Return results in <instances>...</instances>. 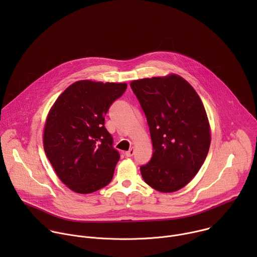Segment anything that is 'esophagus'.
Masks as SVG:
<instances>
[{"label": "esophagus", "mask_w": 257, "mask_h": 257, "mask_svg": "<svg viewBox=\"0 0 257 257\" xmlns=\"http://www.w3.org/2000/svg\"><path fill=\"white\" fill-rule=\"evenodd\" d=\"M125 155H126L127 158H131V157L134 155V148H131L128 152H126Z\"/></svg>", "instance_id": "1"}]
</instances>
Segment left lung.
<instances>
[{
    "instance_id": "left-lung-1",
    "label": "left lung",
    "mask_w": 257,
    "mask_h": 257,
    "mask_svg": "<svg viewBox=\"0 0 257 257\" xmlns=\"http://www.w3.org/2000/svg\"><path fill=\"white\" fill-rule=\"evenodd\" d=\"M130 86L146 117L154 146L152 160L140 167L142 178L158 191H177L197 174L209 150L203 103L178 75L134 80Z\"/></svg>"
}]
</instances>
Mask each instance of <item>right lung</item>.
<instances>
[{"mask_svg":"<svg viewBox=\"0 0 257 257\" xmlns=\"http://www.w3.org/2000/svg\"><path fill=\"white\" fill-rule=\"evenodd\" d=\"M126 88V83L77 81L51 108L44 132L45 153L71 190L91 193L112 181L120 154L104 127V116Z\"/></svg>","mask_w":257,"mask_h":257,"instance_id":"add662e5","label":"right lung"}]
</instances>
